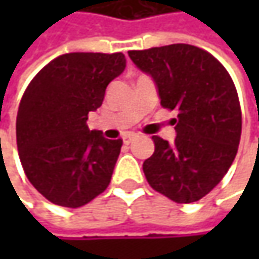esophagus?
<instances>
[{"instance_id":"esophagus-1","label":"esophagus","mask_w":259,"mask_h":259,"mask_svg":"<svg viewBox=\"0 0 259 259\" xmlns=\"http://www.w3.org/2000/svg\"><path fill=\"white\" fill-rule=\"evenodd\" d=\"M136 138H138V135H136V133H127V135H124V136H123V141H124L126 144H130V142H133Z\"/></svg>"}]
</instances>
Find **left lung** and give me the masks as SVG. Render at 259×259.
I'll return each mask as SVG.
<instances>
[{
	"mask_svg": "<svg viewBox=\"0 0 259 259\" xmlns=\"http://www.w3.org/2000/svg\"><path fill=\"white\" fill-rule=\"evenodd\" d=\"M129 57L154 80L160 105L179 111L174 144L153 136L145 179L179 204L199 201L224 179L238 150L241 109L233 79L211 54L192 45L130 51Z\"/></svg>",
	"mask_w": 259,
	"mask_h": 259,
	"instance_id": "1",
	"label": "left lung"
}]
</instances>
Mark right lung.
Returning a JSON list of instances; mask_svg holds the SVG:
<instances>
[{
    "label": "right lung",
    "instance_id": "right-lung-1",
    "mask_svg": "<svg viewBox=\"0 0 259 259\" xmlns=\"http://www.w3.org/2000/svg\"><path fill=\"white\" fill-rule=\"evenodd\" d=\"M124 69L121 52H72L29 82L16 118L19 159L28 180L51 202L78 208L111 183L123 141L90 130L87 120Z\"/></svg>",
    "mask_w": 259,
    "mask_h": 259
}]
</instances>
